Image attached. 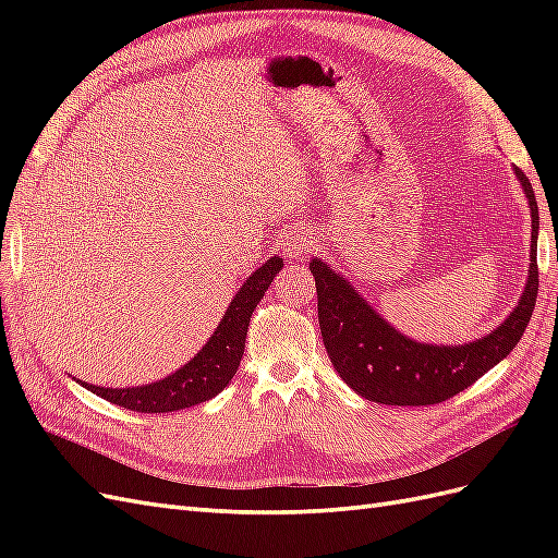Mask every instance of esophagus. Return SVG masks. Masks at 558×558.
<instances>
[{
  "mask_svg": "<svg viewBox=\"0 0 558 558\" xmlns=\"http://www.w3.org/2000/svg\"><path fill=\"white\" fill-rule=\"evenodd\" d=\"M286 251H289L291 258H305L307 253H312L316 248V234L312 230L305 228H295L289 234H286Z\"/></svg>",
  "mask_w": 558,
  "mask_h": 558,
  "instance_id": "34e87169",
  "label": "esophagus"
}]
</instances>
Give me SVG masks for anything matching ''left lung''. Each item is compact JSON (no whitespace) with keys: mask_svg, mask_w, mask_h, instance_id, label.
<instances>
[{"mask_svg":"<svg viewBox=\"0 0 558 558\" xmlns=\"http://www.w3.org/2000/svg\"><path fill=\"white\" fill-rule=\"evenodd\" d=\"M531 209V265L521 300L502 324L475 342L459 347L426 344L400 335L356 289L320 260L312 258L318 326L332 367L359 396L381 404H435L461 393L498 365L521 340L537 298V202L529 177L514 167Z\"/></svg>","mask_w":558,"mask_h":558,"instance_id":"8db88e82","label":"left lung"}]
</instances>
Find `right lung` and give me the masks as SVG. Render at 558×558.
<instances>
[{
	"mask_svg": "<svg viewBox=\"0 0 558 558\" xmlns=\"http://www.w3.org/2000/svg\"><path fill=\"white\" fill-rule=\"evenodd\" d=\"M281 267L283 258L279 256H272L263 267H258L242 283L238 295L232 298L209 342L170 377L132 388H105L86 381L78 384L86 386L95 396L118 404V408L144 414L177 412L218 396L238 373L251 314L258 307L267 286L272 283Z\"/></svg>",
	"mask_w": 558,
	"mask_h": 558,
	"instance_id": "obj_1",
	"label": "right lung"
}]
</instances>
